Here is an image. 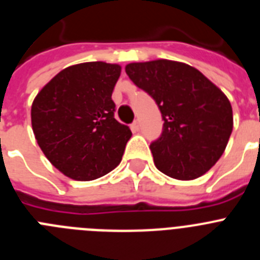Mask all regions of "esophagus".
<instances>
[{
    "mask_svg": "<svg viewBox=\"0 0 260 260\" xmlns=\"http://www.w3.org/2000/svg\"><path fill=\"white\" fill-rule=\"evenodd\" d=\"M130 127H132V130H133V133H137V132H139V127H141V125H139V121H134V122L132 123V125H130Z\"/></svg>",
    "mask_w": 260,
    "mask_h": 260,
    "instance_id": "esophagus-1",
    "label": "esophagus"
}]
</instances>
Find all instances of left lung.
<instances>
[{
  "label": "left lung",
  "instance_id": "obj_1",
  "mask_svg": "<svg viewBox=\"0 0 260 260\" xmlns=\"http://www.w3.org/2000/svg\"><path fill=\"white\" fill-rule=\"evenodd\" d=\"M125 70L161 112L162 134L150 146L158 171L181 181L210 171L233 130V112L225 93L183 62H133Z\"/></svg>",
  "mask_w": 260,
  "mask_h": 260
}]
</instances>
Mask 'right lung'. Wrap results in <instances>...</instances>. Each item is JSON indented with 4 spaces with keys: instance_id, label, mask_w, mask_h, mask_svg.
I'll return each instance as SVG.
<instances>
[{
    "instance_id": "obj_1",
    "label": "right lung",
    "mask_w": 260,
    "mask_h": 260,
    "mask_svg": "<svg viewBox=\"0 0 260 260\" xmlns=\"http://www.w3.org/2000/svg\"><path fill=\"white\" fill-rule=\"evenodd\" d=\"M119 75L117 63L69 66L32 103V130L39 147L71 180H96L122 160L132 132L114 118L112 92Z\"/></svg>"
}]
</instances>
